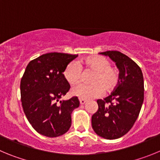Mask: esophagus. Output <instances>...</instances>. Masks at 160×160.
Segmentation results:
<instances>
[{
    "label": "esophagus",
    "mask_w": 160,
    "mask_h": 160,
    "mask_svg": "<svg viewBox=\"0 0 160 160\" xmlns=\"http://www.w3.org/2000/svg\"><path fill=\"white\" fill-rule=\"evenodd\" d=\"M86 103V100H83V99H80V104H84Z\"/></svg>",
    "instance_id": "obj_1"
}]
</instances>
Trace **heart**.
Returning <instances> with one entry per match:
<instances>
[{"label":"heart","instance_id":"obj_1","mask_svg":"<svg viewBox=\"0 0 160 160\" xmlns=\"http://www.w3.org/2000/svg\"><path fill=\"white\" fill-rule=\"evenodd\" d=\"M93 72L91 77L92 84H79L72 89V94L75 96L88 100L98 97L105 92H110L117 87L119 81V72L117 68L111 66V63L106 57L102 56H92L83 59L77 63L70 62L64 70V77L70 84L79 83L81 79V69Z\"/></svg>","mask_w":160,"mask_h":160}]
</instances>
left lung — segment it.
I'll return each instance as SVG.
<instances>
[{"mask_svg": "<svg viewBox=\"0 0 160 160\" xmlns=\"http://www.w3.org/2000/svg\"><path fill=\"white\" fill-rule=\"evenodd\" d=\"M100 54L116 63L119 81L111 95L97 100L98 110L92 116V126L100 137L116 139L128 133L139 116L144 97L143 73L135 61L120 52Z\"/></svg>", "mask_w": 160, "mask_h": 160, "instance_id": "8db88e82", "label": "left lung"}]
</instances>
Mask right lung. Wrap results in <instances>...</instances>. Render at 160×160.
<instances>
[{
  "label": "right lung",
  "instance_id": "add662e5",
  "mask_svg": "<svg viewBox=\"0 0 160 160\" xmlns=\"http://www.w3.org/2000/svg\"><path fill=\"white\" fill-rule=\"evenodd\" d=\"M78 55L50 52L31 60L21 80V103L32 127L47 137L69 130L72 112L80 106L77 96L60 100L70 88L64 77L66 66Z\"/></svg>",
  "mask_w": 160,
  "mask_h": 160
}]
</instances>
